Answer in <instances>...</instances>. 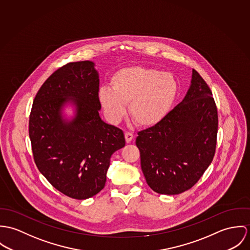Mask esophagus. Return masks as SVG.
Listing matches in <instances>:
<instances>
[{"label": "esophagus", "instance_id": "esophagus-1", "mask_svg": "<svg viewBox=\"0 0 250 250\" xmlns=\"http://www.w3.org/2000/svg\"><path fill=\"white\" fill-rule=\"evenodd\" d=\"M133 134L131 132H125V142L126 143H130L133 140Z\"/></svg>", "mask_w": 250, "mask_h": 250}]
</instances>
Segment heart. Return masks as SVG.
<instances>
[{"instance_id": "obj_1", "label": "heart", "mask_w": 250, "mask_h": 250, "mask_svg": "<svg viewBox=\"0 0 250 250\" xmlns=\"http://www.w3.org/2000/svg\"><path fill=\"white\" fill-rule=\"evenodd\" d=\"M110 86L103 87L99 102L112 124H118L126 111L140 126L150 127L161 123L177 97L178 83L168 73L143 66H127L116 71Z\"/></svg>"}]
</instances>
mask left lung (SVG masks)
<instances>
[{
    "label": "left lung",
    "instance_id": "left-lung-1",
    "mask_svg": "<svg viewBox=\"0 0 250 250\" xmlns=\"http://www.w3.org/2000/svg\"><path fill=\"white\" fill-rule=\"evenodd\" d=\"M218 123L212 92L193 69L182 102L161 123L138 132L136 146L147 185L161 194L191 189L214 158Z\"/></svg>",
    "mask_w": 250,
    "mask_h": 250
}]
</instances>
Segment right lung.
Returning <instances> with one entry per match:
<instances>
[{"instance_id":"right-lung-1","label":"right lung","mask_w":250,"mask_h":250,"mask_svg":"<svg viewBox=\"0 0 250 250\" xmlns=\"http://www.w3.org/2000/svg\"><path fill=\"white\" fill-rule=\"evenodd\" d=\"M99 73L89 60L56 70L37 92L28 134L39 171L62 194L86 199L101 192L112 154L125 146L122 129L104 123L99 111ZM70 104L74 116L67 119Z\"/></svg>"}]
</instances>
